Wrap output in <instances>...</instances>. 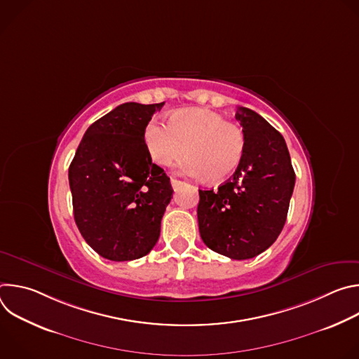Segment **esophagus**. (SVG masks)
Returning <instances> with one entry per match:
<instances>
[{"label":"esophagus","mask_w":359,"mask_h":359,"mask_svg":"<svg viewBox=\"0 0 359 359\" xmlns=\"http://www.w3.org/2000/svg\"><path fill=\"white\" fill-rule=\"evenodd\" d=\"M170 183H172L173 189H177L180 184H183V182H182V180H177V179H175V177H172V179H170Z\"/></svg>","instance_id":"obj_1"}]
</instances>
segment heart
<instances>
[{
  "label": "heart",
  "instance_id": "1",
  "mask_svg": "<svg viewBox=\"0 0 359 359\" xmlns=\"http://www.w3.org/2000/svg\"><path fill=\"white\" fill-rule=\"evenodd\" d=\"M144 143L153 162L169 166L190 156L182 172L191 177L223 182L240 168L245 153L241 128L220 114L206 109H180L170 115L169 126L153 122L144 130Z\"/></svg>",
  "mask_w": 359,
  "mask_h": 359
}]
</instances>
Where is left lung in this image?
<instances>
[{
	"label": "left lung",
	"instance_id": "left-lung-1",
	"mask_svg": "<svg viewBox=\"0 0 359 359\" xmlns=\"http://www.w3.org/2000/svg\"><path fill=\"white\" fill-rule=\"evenodd\" d=\"M244 159L219 190H198V231L213 251L247 260L267 250L287 220L295 173L283 135L263 116L238 107Z\"/></svg>",
	"mask_w": 359,
	"mask_h": 359
}]
</instances>
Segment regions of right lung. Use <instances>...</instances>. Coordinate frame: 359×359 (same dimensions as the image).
<instances>
[{"mask_svg": "<svg viewBox=\"0 0 359 359\" xmlns=\"http://www.w3.org/2000/svg\"><path fill=\"white\" fill-rule=\"evenodd\" d=\"M163 105L128 102L102 116L85 132L69 166L75 223L104 259H140L159 240L173 189L151 163L144 129Z\"/></svg>", "mask_w": 359, "mask_h": 359, "instance_id": "obj_1", "label": "right lung"}]
</instances>
